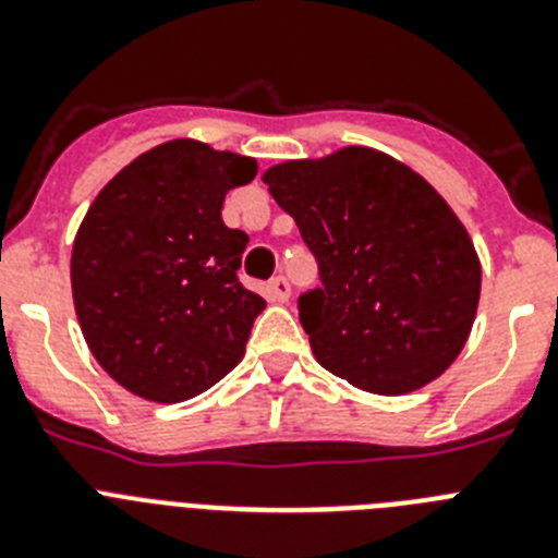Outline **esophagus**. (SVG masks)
<instances>
[{"mask_svg": "<svg viewBox=\"0 0 558 558\" xmlns=\"http://www.w3.org/2000/svg\"><path fill=\"white\" fill-rule=\"evenodd\" d=\"M270 295H274V302H288L290 299V282L288 276H274L268 284Z\"/></svg>", "mask_w": 558, "mask_h": 558, "instance_id": "esophagus-1", "label": "esophagus"}]
</instances>
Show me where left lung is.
<instances>
[{"label": "left lung", "mask_w": 558, "mask_h": 558, "mask_svg": "<svg viewBox=\"0 0 558 558\" xmlns=\"http://www.w3.org/2000/svg\"><path fill=\"white\" fill-rule=\"evenodd\" d=\"M263 181L318 263L322 288L299 295L315 360L383 397L447 372L481 299L475 245L447 201L372 147L284 161Z\"/></svg>", "instance_id": "8db88e82"}]
</instances>
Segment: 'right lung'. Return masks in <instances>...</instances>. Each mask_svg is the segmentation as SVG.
Segmentation results:
<instances>
[{"mask_svg":"<svg viewBox=\"0 0 558 558\" xmlns=\"http://www.w3.org/2000/svg\"><path fill=\"white\" fill-rule=\"evenodd\" d=\"M256 161L172 140L102 186L72 248V299L83 338L120 386L184 402L243 360L263 295L240 282L248 234L223 223L226 192Z\"/></svg>","mask_w":558,"mask_h":558,"instance_id":"right-lung-1","label":"right lung"}]
</instances>
